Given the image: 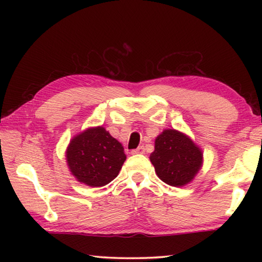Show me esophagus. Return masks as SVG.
Masks as SVG:
<instances>
[{
  "mask_svg": "<svg viewBox=\"0 0 262 262\" xmlns=\"http://www.w3.org/2000/svg\"><path fill=\"white\" fill-rule=\"evenodd\" d=\"M145 152V149H144V147L143 145H141V147H139L137 149H134V150H132V155H139V154H144Z\"/></svg>",
  "mask_w": 262,
  "mask_h": 262,
  "instance_id": "esophagus-1",
  "label": "esophagus"
}]
</instances>
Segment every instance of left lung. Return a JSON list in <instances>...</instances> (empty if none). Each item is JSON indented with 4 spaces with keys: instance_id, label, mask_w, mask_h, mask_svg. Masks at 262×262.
I'll list each match as a JSON object with an SVG mask.
<instances>
[{
    "instance_id": "obj_1",
    "label": "left lung",
    "mask_w": 262,
    "mask_h": 262,
    "mask_svg": "<svg viewBox=\"0 0 262 262\" xmlns=\"http://www.w3.org/2000/svg\"><path fill=\"white\" fill-rule=\"evenodd\" d=\"M150 162L164 183L183 187L193 181L203 165L202 149L185 133L164 129L155 140Z\"/></svg>"
}]
</instances>
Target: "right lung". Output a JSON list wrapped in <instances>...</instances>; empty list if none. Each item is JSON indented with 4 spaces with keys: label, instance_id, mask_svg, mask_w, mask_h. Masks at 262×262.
<instances>
[{
    "label": "right lung",
    "instance_id": "1",
    "mask_svg": "<svg viewBox=\"0 0 262 262\" xmlns=\"http://www.w3.org/2000/svg\"><path fill=\"white\" fill-rule=\"evenodd\" d=\"M66 159L77 181L90 187H101L117 178L126 155L120 142L103 126H97L86 128L70 140Z\"/></svg>",
    "mask_w": 262,
    "mask_h": 262
}]
</instances>
